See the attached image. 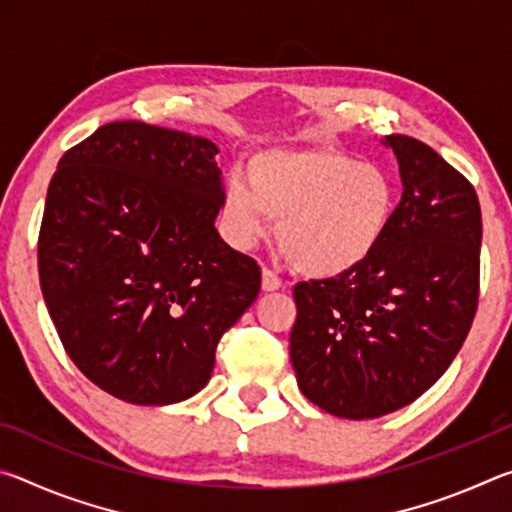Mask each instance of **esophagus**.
Instances as JSON below:
<instances>
[{"label": "esophagus", "instance_id": "1", "mask_svg": "<svg viewBox=\"0 0 512 512\" xmlns=\"http://www.w3.org/2000/svg\"><path fill=\"white\" fill-rule=\"evenodd\" d=\"M262 289H264L266 293L282 289V280H280V277H277L273 271H268V268H264V271H262Z\"/></svg>", "mask_w": 512, "mask_h": 512}]
</instances>
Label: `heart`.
<instances>
[{
    "label": "heart",
    "instance_id": "b5f03b06",
    "mask_svg": "<svg viewBox=\"0 0 512 512\" xmlns=\"http://www.w3.org/2000/svg\"><path fill=\"white\" fill-rule=\"evenodd\" d=\"M397 183L384 167L332 146L268 149L248 180H225L221 216L237 248H253L277 221V244L302 275L334 280L377 253L397 212Z\"/></svg>",
    "mask_w": 512,
    "mask_h": 512
}]
</instances>
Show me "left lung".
I'll use <instances>...</instances> for the list:
<instances>
[{"instance_id":"obj_1","label":"left lung","mask_w":512,"mask_h":512,"mask_svg":"<svg viewBox=\"0 0 512 512\" xmlns=\"http://www.w3.org/2000/svg\"><path fill=\"white\" fill-rule=\"evenodd\" d=\"M381 144L395 153L404 187L384 244L350 275L293 289L298 386L345 420L379 418L429 391L463 348L479 300L474 187L413 137Z\"/></svg>"}]
</instances>
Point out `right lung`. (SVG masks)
I'll return each instance as SVG.
<instances>
[{
	"mask_svg": "<svg viewBox=\"0 0 512 512\" xmlns=\"http://www.w3.org/2000/svg\"><path fill=\"white\" fill-rule=\"evenodd\" d=\"M216 144L112 121L69 149L49 183L40 289L69 359L119 400L167 406L210 381L221 336L262 271L214 228Z\"/></svg>",
	"mask_w": 512,
	"mask_h": 512,
	"instance_id": "1",
	"label": "right lung"
}]
</instances>
